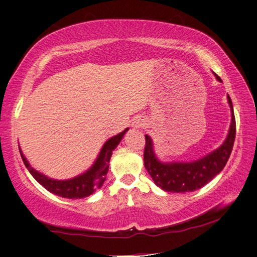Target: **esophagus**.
Wrapping results in <instances>:
<instances>
[{"instance_id":"1","label":"esophagus","mask_w":257,"mask_h":257,"mask_svg":"<svg viewBox=\"0 0 257 257\" xmlns=\"http://www.w3.org/2000/svg\"><path fill=\"white\" fill-rule=\"evenodd\" d=\"M133 126H135L136 128H140V127H143V126H144V121H143V119H136L135 121H133Z\"/></svg>"}]
</instances>
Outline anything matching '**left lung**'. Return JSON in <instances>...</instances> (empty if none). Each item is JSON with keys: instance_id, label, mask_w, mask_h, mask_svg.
<instances>
[{"instance_id": "obj_1", "label": "left lung", "mask_w": 257, "mask_h": 257, "mask_svg": "<svg viewBox=\"0 0 257 257\" xmlns=\"http://www.w3.org/2000/svg\"><path fill=\"white\" fill-rule=\"evenodd\" d=\"M220 81L217 74H214ZM230 107V125L228 135L224 143L217 150L212 151L203 158L191 162H162L155 155L153 140L150 136L146 138V146L144 151L145 168L153 178L154 183L168 192H189L203 188L209 183L215 175L224 169L228 158L232 153L234 140H235V117L233 112V104L227 95Z\"/></svg>"}]
</instances>
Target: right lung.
Instances as JSON below:
<instances>
[{
	"mask_svg": "<svg viewBox=\"0 0 257 257\" xmlns=\"http://www.w3.org/2000/svg\"><path fill=\"white\" fill-rule=\"evenodd\" d=\"M128 131V128H125L124 131L120 132L119 135L110 138L105 144L103 145L101 152L96 159L90 168L83 174L75 176L69 180H53V178L47 177L46 175L37 172L30 166L29 161L25 158L24 154L22 153L20 148L22 160H23L25 167H27L30 174L35 177V180L42 184L46 189L54 195L64 197V198L69 199H77L84 198L94 193L97 189L103 185L104 181L106 178V174L109 172V162L112 155V151L116 150V147L119 145L125 133Z\"/></svg>",
	"mask_w": 257,
	"mask_h": 257,
	"instance_id": "right-lung-1",
	"label": "right lung"
}]
</instances>
